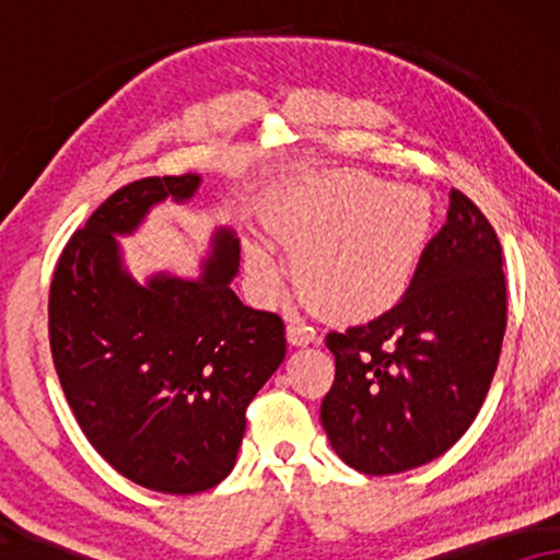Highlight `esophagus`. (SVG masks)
<instances>
[{
    "mask_svg": "<svg viewBox=\"0 0 560 560\" xmlns=\"http://www.w3.org/2000/svg\"><path fill=\"white\" fill-rule=\"evenodd\" d=\"M288 341L293 347H308V343L318 341V334L311 326L301 324V320H288Z\"/></svg>",
    "mask_w": 560,
    "mask_h": 560,
    "instance_id": "obj_1",
    "label": "esophagus"
}]
</instances>
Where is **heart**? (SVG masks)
<instances>
[{
	"mask_svg": "<svg viewBox=\"0 0 560 560\" xmlns=\"http://www.w3.org/2000/svg\"><path fill=\"white\" fill-rule=\"evenodd\" d=\"M267 226L295 252L298 285L311 301L366 318L408 293L431 240L433 206L420 188L336 173L290 196ZM247 265L262 288L280 282V262L265 244H247Z\"/></svg>",
	"mask_w": 560,
	"mask_h": 560,
	"instance_id": "b5f03b06",
	"label": "heart"
}]
</instances>
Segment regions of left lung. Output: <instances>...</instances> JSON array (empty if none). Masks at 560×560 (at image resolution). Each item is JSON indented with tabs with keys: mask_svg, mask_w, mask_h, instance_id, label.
Wrapping results in <instances>:
<instances>
[{
	"mask_svg": "<svg viewBox=\"0 0 560 560\" xmlns=\"http://www.w3.org/2000/svg\"><path fill=\"white\" fill-rule=\"evenodd\" d=\"M504 326L500 240L454 188L408 293L370 324L326 336L336 377L320 423L341 462L385 477L446 454L485 402Z\"/></svg>",
	"mask_w": 560,
	"mask_h": 560,
	"instance_id": "left-lung-1",
	"label": "left lung"
}]
</instances>
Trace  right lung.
I'll return each mask as SVG.
<instances>
[{
  "label": "right lung",
  "mask_w": 560,
  "mask_h": 560,
  "mask_svg": "<svg viewBox=\"0 0 560 560\" xmlns=\"http://www.w3.org/2000/svg\"><path fill=\"white\" fill-rule=\"evenodd\" d=\"M201 175L142 178L112 194L66 244L50 282V351L91 446L135 485L196 494L234 469L247 405L285 359L280 316L244 305L234 229L211 234L198 278L137 282L117 236L152 206L186 203Z\"/></svg>",
  "instance_id": "1"
}]
</instances>
